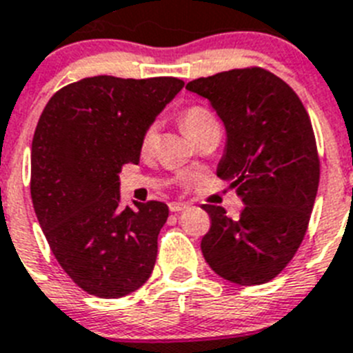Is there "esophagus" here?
I'll return each mask as SVG.
<instances>
[{"instance_id": "34e87169", "label": "esophagus", "mask_w": 353, "mask_h": 353, "mask_svg": "<svg viewBox=\"0 0 353 353\" xmlns=\"http://www.w3.org/2000/svg\"><path fill=\"white\" fill-rule=\"evenodd\" d=\"M168 208H170V211H172V213H181V211L188 210V204H185V202H170V204H168Z\"/></svg>"}]
</instances>
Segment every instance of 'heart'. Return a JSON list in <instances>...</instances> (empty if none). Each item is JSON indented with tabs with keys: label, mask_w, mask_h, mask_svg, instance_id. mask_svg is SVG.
Segmentation results:
<instances>
[{
	"label": "heart",
	"mask_w": 353,
	"mask_h": 353,
	"mask_svg": "<svg viewBox=\"0 0 353 353\" xmlns=\"http://www.w3.org/2000/svg\"><path fill=\"white\" fill-rule=\"evenodd\" d=\"M181 125L183 130L186 131L190 139L194 140L195 137L206 131L208 128H213V125H219L214 113L210 108L202 106V104H194V106H188L186 110H183L181 113ZM158 142V124L147 125L145 131L142 134V151H151L152 147Z\"/></svg>",
	"instance_id": "heart-1"
}]
</instances>
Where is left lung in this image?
I'll return each instance as SVG.
<instances>
[{
  "label": "left lung",
  "mask_w": 353,
  "mask_h": 353,
  "mask_svg": "<svg viewBox=\"0 0 353 353\" xmlns=\"http://www.w3.org/2000/svg\"><path fill=\"white\" fill-rule=\"evenodd\" d=\"M206 97L228 131L216 176L245 206L231 219L204 204L211 228L201 249L214 274L241 286L277 277L307 231L320 183L311 119L293 88L261 67L232 69L186 85Z\"/></svg>",
  "instance_id": "1"
}]
</instances>
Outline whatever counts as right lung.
<instances>
[{
    "label": "right lung",
    "mask_w": 353,
    "mask_h": 353,
    "mask_svg": "<svg viewBox=\"0 0 353 353\" xmlns=\"http://www.w3.org/2000/svg\"><path fill=\"white\" fill-rule=\"evenodd\" d=\"M185 81L83 78L46 104L32 142V201L51 252L76 284L119 299L151 277L165 202L121 206L119 172Z\"/></svg>",
    "instance_id": "1"
}]
</instances>
